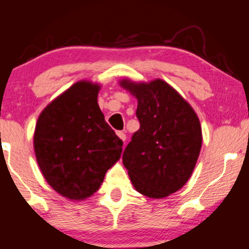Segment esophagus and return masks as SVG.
Masks as SVG:
<instances>
[{
	"label": "esophagus",
	"mask_w": 249,
	"mask_h": 249,
	"mask_svg": "<svg viewBox=\"0 0 249 249\" xmlns=\"http://www.w3.org/2000/svg\"><path fill=\"white\" fill-rule=\"evenodd\" d=\"M117 136H118L124 142H125V141H126V134L123 132V131H118V132H117Z\"/></svg>",
	"instance_id": "1"
}]
</instances>
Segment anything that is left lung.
<instances>
[{
	"label": "left lung",
	"instance_id": "1",
	"mask_svg": "<svg viewBox=\"0 0 249 249\" xmlns=\"http://www.w3.org/2000/svg\"><path fill=\"white\" fill-rule=\"evenodd\" d=\"M121 87L138 99L141 127L123 153L131 182L142 196L161 199L180 190L196 167L201 150V126L196 113L161 79Z\"/></svg>",
	"mask_w": 249,
	"mask_h": 249
}]
</instances>
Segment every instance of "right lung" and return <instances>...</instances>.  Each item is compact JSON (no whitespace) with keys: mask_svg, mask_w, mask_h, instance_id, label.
<instances>
[{"mask_svg":"<svg viewBox=\"0 0 249 249\" xmlns=\"http://www.w3.org/2000/svg\"><path fill=\"white\" fill-rule=\"evenodd\" d=\"M98 84L77 82L38 117L34 150L39 170L57 193L84 200L101 187L105 173L121 158L123 142L97 103Z\"/></svg>","mask_w":249,"mask_h":249,"instance_id":"obj_1","label":"right lung"}]
</instances>
